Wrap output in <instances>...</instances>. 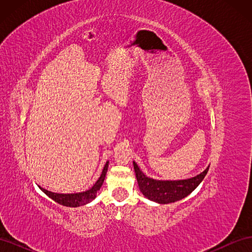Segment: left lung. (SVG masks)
Returning a JSON list of instances; mask_svg holds the SVG:
<instances>
[{
	"label": "left lung",
	"instance_id": "obj_1",
	"mask_svg": "<svg viewBox=\"0 0 252 252\" xmlns=\"http://www.w3.org/2000/svg\"><path fill=\"white\" fill-rule=\"evenodd\" d=\"M133 168L135 172L141 192L148 200L158 204H169L184 199L188 194L200 185V183L207 174L209 166L200 174L186 180H155L145 175L140 167L133 161Z\"/></svg>",
	"mask_w": 252,
	"mask_h": 252
}]
</instances>
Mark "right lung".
<instances>
[{
  "label": "right lung",
  "instance_id": "obj_1",
  "mask_svg": "<svg viewBox=\"0 0 252 252\" xmlns=\"http://www.w3.org/2000/svg\"><path fill=\"white\" fill-rule=\"evenodd\" d=\"M108 161L106 162L103 171L100 175V178L97 179V181L94 183V186L89 188L88 190H85L83 192H77V193H56L52 191H48V190L44 189L42 187H40V189L42 191L48 195L50 199H52L55 202L59 203L60 205L66 206V207H79V206L82 205H86L88 203H90L93 200L95 199L96 196V192L100 190V188L102 187L106 173H107V169H108Z\"/></svg>",
  "mask_w": 252,
  "mask_h": 252
}]
</instances>
